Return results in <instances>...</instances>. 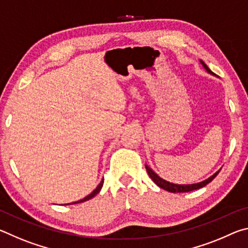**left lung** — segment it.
Returning <instances> with one entry per match:
<instances>
[{
	"mask_svg": "<svg viewBox=\"0 0 248 248\" xmlns=\"http://www.w3.org/2000/svg\"><path fill=\"white\" fill-rule=\"evenodd\" d=\"M200 63L202 64L204 70L207 71L208 73L215 75V73H213L212 71L208 68L207 64H205L203 61L200 60ZM145 169H146V171H148L150 178L152 179L153 182L156 184L159 188H162V189L167 190L170 192H188V191H191V190L199 189V188H202V187L205 186V185H208L210 182H212V180L217 177V175L219 174V171L221 170H219L217 171V173H215L212 176H210L209 178H207L205 180H202V182H200V183L189 184V185H178V184L170 183V182H167V180L161 178L156 173H155V171L152 170V169H150L148 165H145Z\"/></svg>",
	"mask_w": 248,
	"mask_h": 248,
	"instance_id": "left-lung-1",
	"label": "left lung"
}]
</instances>
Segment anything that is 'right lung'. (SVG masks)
Wrapping results in <instances>:
<instances>
[{"label":"right lung","instance_id":"add662e5","mask_svg":"<svg viewBox=\"0 0 248 248\" xmlns=\"http://www.w3.org/2000/svg\"><path fill=\"white\" fill-rule=\"evenodd\" d=\"M103 184H104V179L102 180V182H100L99 184H98V186L95 188V189L91 192V194L89 195V196H86L85 198H83V199H81V200H78V201H75V202H72V203H69V204H74V203H81V202H84V201H87V200H90V199H92V198H94V197L98 194V192L100 191V189H102V187H103Z\"/></svg>","mask_w":248,"mask_h":248}]
</instances>
